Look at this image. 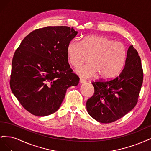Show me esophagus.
<instances>
[{
	"instance_id": "1",
	"label": "esophagus",
	"mask_w": 151,
	"mask_h": 151,
	"mask_svg": "<svg viewBox=\"0 0 151 151\" xmlns=\"http://www.w3.org/2000/svg\"><path fill=\"white\" fill-rule=\"evenodd\" d=\"M79 82H80L81 84H84V83H86V81L85 79H80Z\"/></svg>"
}]
</instances>
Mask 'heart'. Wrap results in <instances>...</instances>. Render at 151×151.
<instances>
[{"mask_svg":"<svg viewBox=\"0 0 151 151\" xmlns=\"http://www.w3.org/2000/svg\"><path fill=\"white\" fill-rule=\"evenodd\" d=\"M127 53L124 43L103 36H86L81 42L72 40L67 47L68 62L74 67H79L89 57L90 63L76 70L84 78L97 75L104 79L115 77L124 66Z\"/></svg>","mask_w":151,"mask_h":151,"instance_id":"1","label":"heart"}]
</instances>
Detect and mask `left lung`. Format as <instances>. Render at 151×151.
<instances>
[{"mask_svg":"<svg viewBox=\"0 0 151 151\" xmlns=\"http://www.w3.org/2000/svg\"><path fill=\"white\" fill-rule=\"evenodd\" d=\"M142 83L140 58L130 45L125 67L119 75L109 81L92 83L94 93L86 102L87 111L100 123H109L120 119L137 103Z\"/></svg>","mask_w":151,"mask_h":151,"instance_id":"left-lung-1","label":"left lung"}]
</instances>
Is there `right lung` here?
Here are the masks:
<instances>
[{"instance_id":"1","label":"right lung","mask_w":151,"mask_h":151,"mask_svg":"<svg viewBox=\"0 0 151 151\" xmlns=\"http://www.w3.org/2000/svg\"><path fill=\"white\" fill-rule=\"evenodd\" d=\"M77 34L68 26L45 27L31 32L16 49L10 87L33 115L45 116L57 111L68 88L79 84L67 56V45Z\"/></svg>"}]
</instances>
